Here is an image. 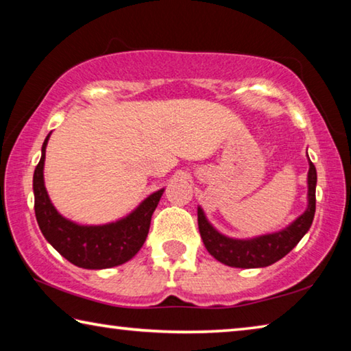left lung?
<instances>
[{"label": "left lung", "instance_id": "1", "mask_svg": "<svg viewBox=\"0 0 351 351\" xmlns=\"http://www.w3.org/2000/svg\"><path fill=\"white\" fill-rule=\"evenodd\" d=\"M308 156V153H306ZM310 170H308V204L305 212L297 217L277 232L265 234L252 239H232L218 232L207 219L204 210L198 206V228L201 239L207 251L213 258L232 268H265L283 258L289 251H293L297 243L310 230L314 212H316V184L317 173L314 164L308 158Z\"/></svg>", "mask_w": 351, "mask_h": 351}]
</instances>
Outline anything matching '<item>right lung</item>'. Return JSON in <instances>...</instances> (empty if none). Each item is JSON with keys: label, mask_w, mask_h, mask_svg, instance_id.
Here are the masks:
<instances>
[{"label": "right lung", "mask_w": 351, "mask_h": 351, "mask_svg": "<svg viewBox=\"0 0 351 351\" xmlns=\"http://www.w3.org/2000/svg\"><path fill=\"white\" fill-rule=\"evenodd\" d=\"M51 133L41 147V158L34 171L35 217L47 243L71 263L83 269L114 268L132 260L145 243L154 209L164 189L156 190L142 201L128 215L105 224H79L64 218L56 209L45 187L46 145Z\"/></svg>", "instance_id": "obj_1"}]
</instances>
